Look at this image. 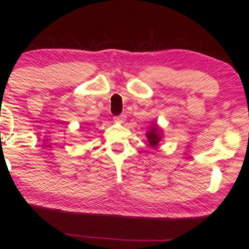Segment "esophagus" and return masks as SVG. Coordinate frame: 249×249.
<instances>
[{"label":"esophagus","instance_id":"34e87169","mask_svg":"<svg viewBox=\"0 0 249 249\" xmlns=\"http://www.w3.org/2000/svg\"><path fill=\"white\" fill-rule=\"evenodd\" d=\"M124 120H125L124 114H120V115H117V117H114V121L119 122V124H124Z\"/></svg>","mask_w":249,"mask_h":249}]
</instances>
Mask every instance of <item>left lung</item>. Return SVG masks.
<instances>
[{"label": "left lung", "mask_w": 249, "mask_h": 249, "mask_svg": "<svg viewBox=\"0 0 249 249\" xmlns=\"http://www.w3.org/2000/svg\"><path fill=\"white\" fill-rule=\"evenodd\" d=\"M146 136H147L149 145L153 146V147L158 146L159 142L161 141V134H160L159 129L156 128V125H155V127H152L151 131H148L147 134H146Z\"/></svg>", "instance_id": "obj_1"}]
</instances>
